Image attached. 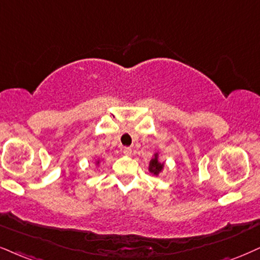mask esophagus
Masks as SVG:
<instances>
[{"mask_svg": "<svg viewBox=\"0 0 260 260\" xmlns=\"http://www.w3.org/2000/svg\"><path fill=\"white\" fill-rule=\"evenodd\" d=\"M123 153H124L125 155L130 156L131 154H133V149H131L130 147H124V149H123Z\"/></svg>", "mask_w": 260, "mask_h": 260, "instance_id": "obj_1", "label": "esophagus"}]
</instances>
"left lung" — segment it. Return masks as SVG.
Instances as JSON below:
<instances>
[{"label":"left lung","instance_id":"1","mask_svg":"<svg viewBox=\"0 0 260 260\" xmlns=\"http://www.w3.org/2000/svg\"><path fill=\"white\" fill-rule=\"evenodd\" d=\"M164 169H165V162L160 161L158 152L154 153V154H153V156H152V159H150V161H149L148 171L152 175H154V176H156V177H158V176L161 174L162 171H164Z\"/></svg>","mask_w":260,"mask_h":260}]
</instances>
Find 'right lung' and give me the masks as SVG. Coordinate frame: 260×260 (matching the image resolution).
<instances>
[{
    "mask_svg": "<svg viewBox=\"0 0 260 260\" xmlns=\"http://www.w3.org/2000/svg\"><path fill=\"white\" fill-rule=\"evenodd\" d=\"M100 162H101V158H98L95 160V166L96 168H99V165H100Z\"/></svg>",
    "mask_w": 260,
    "mask_h": 260,
    "instance_id": "add662e5",
    "label": "right lung"
}]
</instances>
